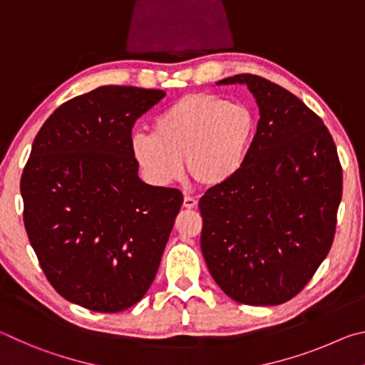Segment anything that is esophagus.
Instances as JSON below:
<instances>
[{
  "mask_svg": "<svg viewBox=\"0 0 365 365\" xmlns=\"http://www.w3.org/2000/svg\"><path fill=\"white\" fill-rule=\"evenodd\" d=\"M197 206V200L196 197H193V196H185V200H183V207H187V209H195Z\"/></svg>",
  "mask_w": 365,
  "mask_h": 365,
  "instance_id": "obj_1",
  "label": "esophagus"
}]
</instances>
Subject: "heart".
<instances>
[{
	"label": "heart",
	"mask_w": 365,
	"mask_h": 365,
	"mask_svg": "<svg viewBox=\"0 0 365 365\" xmlns=\"http://www.w3.org/2000/svg\"><path fill=\"white\" fill-rule=\"evenodd\" d=\"M256 114L246 104L215 95H187L154 122V133L132 137V153L145 175L169 185L183 175L202 187H220L243 170L256 135Z\"/></svg>",
	"instance_id": "1"
}]
</instances>
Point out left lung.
Listing matches in <instances>:
<instances>
[{"instance_id": "left-lung-1", "label": "left lung", "mask_w": 365, "mask_h": 365, "mask_svg": "<svg viewBox=\"0 0 365 365\" xmlns=\"http://www.w3.org/2000/svg\"><path fill=\"white\" fill-rule=\"evenodd\" d=\"M259 106L243 170L200 200L201 251L227 296L248 306L294 298L329 255L343 193L335 141L320 117L270 80L240 73Z\"/></svg>"}]
</instances>
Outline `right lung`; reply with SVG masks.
<instances>
[{
    "mask_svg": "<svg viewBox=\"0 0 365 365\" xmlns=\"http://www.w3.org/2000/svg\"><path fill=\"white\" fill-rule=\"evenodd\" d=\"M163 90L108 85L43 123L21 178L24 225L48 282L67 301L120 312L156 277L183 195L140 180L132 128Z\"/></svg>",
    "mask_w": 365,
    "mask_h": 365,
    "instance_id": "obj_1",
    "label": "right lung"
}]
</instances>
